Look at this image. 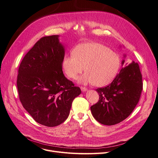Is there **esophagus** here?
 I'll return each mask as SVG.
<instances>
[{"label":"esophagus","mask_w":158,"mask_h":158,"mask_svg":"<svg viewBox=\"0 0 158 158\" xmlns=\"http://www.w3.org/2000/svg\"><path fill=\"white\" fill-rule=\"evenodd\" d=\"M81 89L82 92H86V91H87V88L83 86H81Z\"/></svg>","instance_id":"34e87169"}]
</instances>
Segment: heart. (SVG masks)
Masks as SVG:
<instances>
[{
  "mask_svg": "<svg viewBox=\"0 0 158 158\" xmlns=\"http://www.w3.org/2000/svg\"><path fill=\"white\" fill-rule=\"evenodd\" d=\"M119 55L105 45L88 42L77 45L73 54L64 56L62 63L68 77L76 79L85 70L79 82L104 86L110 84L117 76L120 66Z\"/></svg>",
  "mask_w": 158,
  "mask_h": 158,
  "instance_id": "heart-1",
  "label": "heart"
}]
</instances>
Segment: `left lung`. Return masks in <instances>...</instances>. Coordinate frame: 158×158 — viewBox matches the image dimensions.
<instances>
[{"label": "left lung", "instance_id": "1", "mask_svg": "<svg viewBox=\"0 0 158 158\" xmlns=\"http://www.w3.org/2000/svg\"><path fill=\"white\" fill-rule=\"evenodd\" d=\"M142 89V76L138 64L132 61L124 64L111 83L95 89L99 100L91 106L93 117L106 126L121 122L135 110Z\"/></svg>", "mask_w": 158, "mask_h": 158}]
</instances>
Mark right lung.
Segmentation results:
<instances>
[{
  "mask_svg": "<svg viewBox=\"0 0 158 158\" xmlns=\"http://www.w3.org/2000/svg\"><path fill=\"white\" fill-rule=\"evenodd\" d=\"M59 36L40 38L20 64L17 88L20 101L36 122L55 127L68 118L79 87L66 79L62 63L64 48Z\"/></svg>",
  "mask_w": 158,
  "mask_h": 158,
  "instance_id": "right-lung-1",
  "label": "right lung"
}]
</instances>
